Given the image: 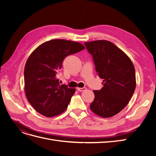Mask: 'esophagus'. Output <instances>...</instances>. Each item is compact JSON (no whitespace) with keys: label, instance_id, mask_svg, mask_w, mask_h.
Returning a JSON list of instances; mask_svg holds the SVG:
<instances>
[{"label":"esophagus","instance_id":"esophagus-1","mask_svg":"<svg viewBox=\"0 0 156 156\" xmlns=\"http://www.w3.org/2000/svg\"><path fill=\"white\" fill-rule=\"evenodd\" d=\"M77 90H78V91L83 92V91L86 90H87V88H77Z\"/></svg>","mask_w":156,"mask_h":156}]
</instances>
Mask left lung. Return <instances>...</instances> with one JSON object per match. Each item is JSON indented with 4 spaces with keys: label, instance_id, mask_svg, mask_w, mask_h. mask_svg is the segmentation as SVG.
I'll return each mask as SVG.
<instances>
[{
    "label": "left lung",
    "instance_id": "8db88e82",
    "mask_svg": "<svg viewBox=\"0 0 156 156\" xmlns=\"http://www.w3.org/2000/svg\"><path fill=\"white\" fill-rule=\"evenodd\" d=\"M92 55L96 71L103 79V87L94 90L90 109L102 118H110L127 105L136 87L133 62L124 51L112 42L96 40L84 43Z\"/></svg>",
    "mask_w": 156,
    "mask_h": 156
}]
</instances>
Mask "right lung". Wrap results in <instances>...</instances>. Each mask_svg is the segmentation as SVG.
I'll return each mask as SVG.
<instances>
[{"label": "right lung", "instance_id": "1", "mask_svg": "<svg viewBox=\"0 0 156 156\" xmlns=\"http://www.w3.org/2000/svg\"><path fill=\"white\" fill-rule=\"evenodd\" d=\"M84 49L79 42L56 39L44 42L30 54L24 70L25 91L40 114L51 118L66 109L76 90L60 84L56 74L67 56Z\"/></svg>", "mask_w": 156, "mask_h": 156}]
</instances>
